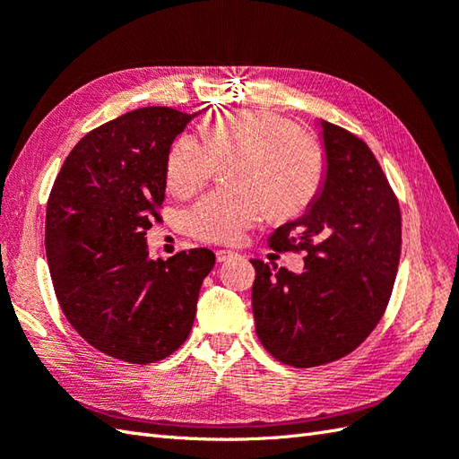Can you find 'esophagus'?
Wrapping results in <instances>:
<instances>
[{"instance_id":"esophagus-1","label":"esophagus","mask_w":459,"mask_h":459,"mask_svg":"<svg viewBox=\"0 0 459 459\" xmlns=\"http://www.w3.org/2000/svg\"><path fill=\"white\" fill-rule=\"evenodd\" d=\"M232 256H238V252H237V250H227V248L217 250V260H219V262H227V260H230Z\"/></svg>"}]
</instances>
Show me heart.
Wrapping results in <instances>:
<instances>
[{"instance_id": "obj_1", "label": "heart", "mask_w": 459, "mask_h": 459, "mask_svg": "<svg viewBox=\"0 0 459 459\" xmlns=\"http://www.w3.org/2000/svg\"><path fill=\"white\" fill-rule=\"evenodd\" d=\"M203 140L181 134L171 143L165 179L175 197L187 199L235 160V187L214 189L193 204L189 232L203 242L232 245L270 211L290 219L306 211L324 179L319 145L290 120L266 110H230L203 126Z\"/></svg>"}]
</instances>
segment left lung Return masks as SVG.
<instances>
[{
    "label": "left lung",
    "instance_id": "8db88e82",
    "mask_svg": "<svg viewBox=\"0 0 459 459\" xmlns=\"http://www.w3.org/2000/svg\"><path fill=\"white\" fill-rule=\"evenodd\" d=\"M327 155L324 187L304 217L268 238L278 252H306L294 274L268 262L256 270V335L280 363H333L363 343L391 299L403 245L398 199L368 145L321 120Z\"/></svg>",
    "mask_w": 459,
    "mask_h": 459
}]
</instances>
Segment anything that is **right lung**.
<instances>
[{"label": "right lung", "mask_w": 459, "mask_h": 459, "mask_svg": "<svg viewBox=\"0 0 459 459\" xmlns=\"http://www.w3.org/2000/svg\"><path fill=\"white\" fill-rule=\"evenodd\" d=\"M193 116L150 106L99 126L68 153L47 201L58 306L86 343L132 365L185 343L214 266L207 248L153 260L145 242L161 221L169 148Z\"/></svg>", "instance_id": "add662e5"}]
</instances>
